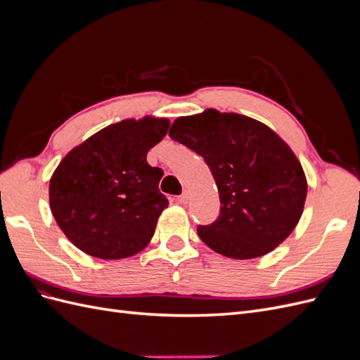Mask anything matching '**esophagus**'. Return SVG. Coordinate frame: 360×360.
Listing matches in <instances>:
<instances>
[{
	"mask_svg": "<svg viewBox=\"0 0 360 360\" xmlns=\"http://www.w3.org/2000/svg\"><path fill=\"white\" fill-rule=\"evenodd\" d=\"M188 201H189V192L188 191H184L180 197H179V202H181V204H188Z\"/></svg>",
	"mask_w": 360,
	"mask_h": 360,
	"instance_id": "34e87169",
	"label": "esophagus"
}]
</instances>
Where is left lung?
Instances as JSON below:
<instances>
[{"mask_svg":"<svg viewBox=\"0 0 360 360\" xmlns=\"http://www.w3.org/2000/svg\"><path fill=\"white\" fill-rule=\"evenodd\" d=\"M169 136L202 156L213 174L221 213L197 231L214 252L234 259L263 257L292 233L308 183L296 155L269 126L205 110L179 117Z\"/></svg>","mask_w":360,"mask_h":360,"instance_id":"left-lung-1","label":"left lung"}]
</instances>
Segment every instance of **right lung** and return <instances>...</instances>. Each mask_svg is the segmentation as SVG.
Listing matches in <instances>:
<instances>
[{
	"mask_svg": "<svg viewBox=\"0 0 360 360\" xmlns=\"http://www.w3.org/2000/svg\"><path fill=\"white\" fill-rule=\"evenodd\" d=\"M168 118H127L85 139L64 156L49 181V205L61 231L82 252L102 259L132 257L155 234L165 195L163 171L147 153Z\"/></svg>",
	"mask_w": 360,
	"mask_h": 360,
	"instance_id": "add662e5",
	"label": "right lung"
}]
</instances>
